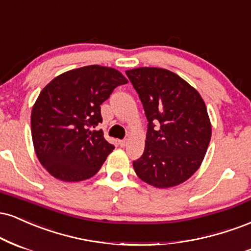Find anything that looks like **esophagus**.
<instances>
[{"instance_id": "1", "label": "esophagus", "mask_w": 251, "mask_h": 251, "mask_svg": "<svg viewBox=\"0 0 251 251\" xmlns=\"http://www.w3.org/2000/svg\"><path fill=\"white\" fill-rule=\"evenodd\" d=\"M119 144L121 147H126V144H128V141L126 140H121V141H119Z\"/></svg>"}]
</instances>
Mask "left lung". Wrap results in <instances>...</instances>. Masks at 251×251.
Returning a JSON list of instances; mask_svg holds the SVG:
<instances>
[{
    "label": "left lung",
    "instance_id": "left-lung-1",
    "mask_svg": "<svg viewBox=\"0 0 251 251\" xmlns=\"http://www.w3.org/2000/svg\"><path fill=\"white\" fill-rule=\"evenodd\" d=\"M148 120L146 148L132 162L142 181L156 188L183 183L201 166L211 125L201 95L175 73L162 68L126 70Z\"/></svg>",
    "mask_w": 251,
    "mask_h": 251
}]
</instances>
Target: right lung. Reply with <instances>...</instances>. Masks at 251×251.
<instances>
[{
	"mask_svg": "<svg viewBox=\"0 0 251 251\" xmlns=\"http://www.w3.org/2000/svg\"><path fill=\"white\" fill-rule=\"evenodd\" d=\"M128 79L114 68L87 66L61 74L43 88L31 110L38 161L61 181L90 178L115 147L96 130L101 104Z\"/></svg>",
	"mask_w": 251,
	"mask_h": 251,
	"instance_id": "add662e5",
	"label": "right lung"
}]
</instances>
